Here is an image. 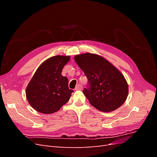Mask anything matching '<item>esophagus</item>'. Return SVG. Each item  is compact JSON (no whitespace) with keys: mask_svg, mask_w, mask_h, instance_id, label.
Masks as SVG:
<instances>
[{"mask_svg":"<svg viewBox=\"0 0 157 157\" xmlns=\"http://www.w3.org/2000/svg\"><path fill=\"white\" fill-rule=\"evenodd\" d=\"M82 86L81 84H78L77 86L75 87V90H82Z\"/></svg>","mask_w":157,"mask_h":157,"instance_id":"34e87169","label":"esophagus"}]
</instances>
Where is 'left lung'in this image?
<instances>
[{"label": "left lung", "mask_w": 157, "mask_h": 157, "mask_svg": "<svg viewBox=\"0 0 157 157\" xmlns=\"http://www.w3.org/2000/svg\"><path fill=\"white\" fill-rule=\"evenodd\" d=\"M74 58L88 78V86L83 93L92 106L99 111L111 112L124 103L128 85L115 66L94 54H79Z\"/></svg>", "instance_id": "left-lung-1"}]
</instances>
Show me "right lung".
<instances>
[{
	"mask_svg": "<svg viewBox=\"0 0 157 157\" xmlns=\"http://www.w3.org/2000/svg\"><path fill=\"white\" fill-rule=\"evenodd\" d=\"M69 59V56H53L36 69L25 93L31 106L38 112L54 113L69 100L73 90L69 88L67 78L61 75Z\"/></svg>",
	"mask_w": 157,
	"mask_h": 157,
	"instance_id": "obj_1",
	"label": "right lung"
}]
</instances>
